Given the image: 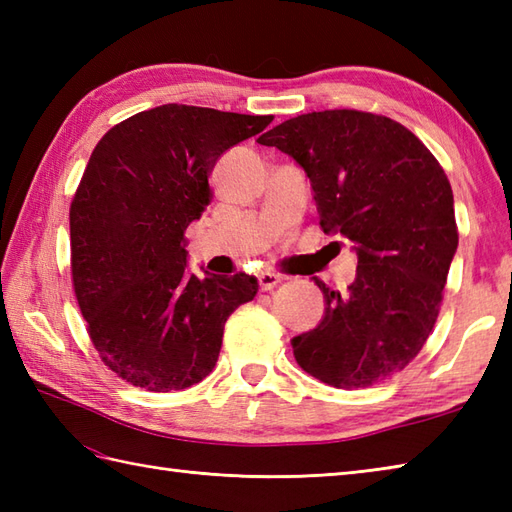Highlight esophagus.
Wrapping results in <instances>:
<instances>
[{"label": "esophagus", "mask_w": 512, "mask_h": 512, "mask_svg": "<svg viewBox=\"0 0 512 512\" xmlns=\"http://www.w3.org/2000/svg\"><path fill=\"white\" fill-rule=\"evenodd\" d=\"M257 281L262 290H273L277 284H281V277L277 273H268V270H264V273L257 275Z\"/></svg>", "instance_id": "1"}]
</instances>
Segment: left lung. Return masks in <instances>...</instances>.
Returning a JSON list of instances; mask_svg holds the SVG:
<instances>
[{
	"label": "left lung",
	"mask_w": 512,
	"mask_h": 512,
	"mask_svg": "<svg viewBox=\"0 0 512 512\" xmlns=\"http://www.w3.org/2000/svg\"><path fill=\"white\" fill-rule=\"evenodd\" d=\"M259 143L306 171L323 233L358 257L343 297L317 279L325 312L290 341L297 363L339 389L394 376L427 343L458 250L447 173L407 127L369 112L301 114Z\"/></svg>",
	"instance_id": "left-lung-1"
}]
</instances>
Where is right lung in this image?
<instances>
[{"label":"right lung","instance_id":"add662e5","mask_svg":"<svg viewBox=\"0 0 512 512\" xmlns=\"http://www.w3.org/2000/svg\"><path fill=\"white\" fill-rule=\"evenodd\" d=\"M270 121L169 103L118 123L94 147L70 206L72 281L94 347L127 383H200L226 319L257 295L244 273H189L184 231L213 198L215 162Z\"/></svg>","mask_w":512,"mask_h":512}]
</instances>
